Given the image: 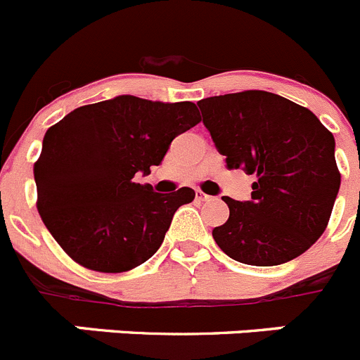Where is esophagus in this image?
I'll return each instance as SVG.
<instances>
[{
    "mask_svg": "<svg viewBox=\"0 0 360 360\" xmlns=\"http://www.w3.org/2000/svg\"><path fill=\"white\" fill-rule=\"evenodd\" d=\"M195 199L199 200V202H207V200H211V197L207 195V193H204V191L197 190L195 191Z\"/></svg>",
    "mask_w": 360,
    "mask_h": 360,
    "instance_id": "34e87169",
    "label": "esophagus"
}]
</instances>
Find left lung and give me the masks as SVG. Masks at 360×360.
I'll return each mask as SVG.
<instances>
[{"label": "left lung", "mask_w": 360, "mask_h": 360, "mask_svg": "<svg viewBox=\"0 0 360 360\" xmlns=\"http://www.w3.org/2000/svg\"><path fill=\"white\" fill-rule=\"evenodd\" d=\"M197 104L227 169L256 176L250 200L221 197L229 218L213 229L218 247L252 266L304 254L327 229L341 184L330 131L311 110L264 90Z\"/></svg>", "instance_id": "obj_1"}]
</instances>
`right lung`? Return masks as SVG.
I'll return each mask as SVG.
<instances>
[{"mask_svg":"<svg viewBox=\"0 0 360 360\" xmlns=\"http://www.w3.org/2000/svg\"><path fill=\"white\" fill-rule=\"evenodd\" d=\"M199 122L190 101L119 96L79 106L46 131L33 165L37 210L70 259L122 274L153 256L195 191L184 186L163 195L134 177L150 174L177 134Z\"/></svg>","mask_w":360,"mask_h":360,"instance_id":"add662e5","label":"right lung"}]
</instances>
